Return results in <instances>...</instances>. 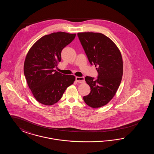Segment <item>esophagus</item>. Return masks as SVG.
Segmentation results:
<instances>
[{
  "instance_id": "obj_1",
  "label": "esophagus",
  "mask_w": 154,
  "mask_h": 154,
  "mask_svg": "<svg viewBox=\"0 0 154 154\" xmlns=\"http://www.w3.org/2000/svg\"><path fill=\"white\" fill-rule=\"evenodd\" d=\"M75 80L79 83H82L85 81V79L84 77H76Z\"/></svg>"
}]
</instances>
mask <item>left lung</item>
I'll use <instances>...</instances> for the list:
<instances>
[{"mask_svg": "<svg viewBox=\"0 0 154 154\" xmlns=\"http://www.w3.org/2000/svg\"><path fill=\"white\" fill-rule=\"evenodd\" d=\"M88 60L94 65L98 73L97 79L87 76L85 81L91 92L83 97L85 103L92 108L105 106L116 95L123 74V61L116 44L102 33H78Z\"/></svg>", "mask_w": 154, "mask_h": 154, "instance_id": "obj_1", "label": "left lung"}]
</instances>
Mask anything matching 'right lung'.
Segmentation results:
<instances>
[{
    "mask_svg": "<svg viewBox=\"0 0 154 154\" xmlns=\"http://www.w3.org/2000/svg\"><path fill=\"white\" fill-rule=\"evenodd\" d=\"M75 34L52 33L38 40L30 48L24 62L23 72L28 87L37 100L51 106L61 99L66 88L73 84L75 77L57 72L61 52Z\"/></svg>",
    "mask_w": 154,
    "mask_h": 154,
    "instance_id": "add662e5",
    "label": "right lung"
}]
</instances>
